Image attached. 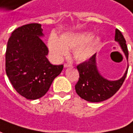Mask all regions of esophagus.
Segmentation results:
<instances>
[{
  "mask_svg": "<svg viewBox=\"0 0 133 133\" xmlns=\"http://www.w3.org/2000/svg\"><path fill=\"white\" fill-rule=\"evenodd\" d=\"M70 67H72V65H71V64H68V63H65V64L64 65V68H70Z\"/></svg>",
  "mask_w": 133,
  "mask_h": 133,
  "instance_id": "obj_1",
  "label": "esophagus"
}]
</instances>
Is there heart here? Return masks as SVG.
Listing matches in <instances>:
<instances>
[{
    "label": "heart",
    "mask_w": 133,
    "mask_h": 133,
    "mask_svg": "<svg viewBox=\"0 0 133 133\" xmlns=\"http://www.w3.org/2000/svg\"><path fill=\"white\" fill-rule=\"evenodd\" d=\"M92 38L90 32H80L63 35L59 39L51 35L48 40V48L52 58L59 60L68 54L69 50H74V56L79 61H86L95 53L100 44V39Z\"/></svg>",
    "instance_id": "b5f03b06"
}]
</instances>
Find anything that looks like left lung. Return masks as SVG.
Listing matches in <instances>:
<instances>
[{"mask_svg":"<svg viewBox=\"0 0 133 133\" xmlns=\"http://www.w3.org/2000/svg\"><path fill=\"white\" fill-rule=\"evenodd\" d=\"M118 42L128 61V49L126 40L118 29L115 31V39ZM96 54L89 60L79 64L77 68L79 72V80L75 85L77 95L83 99L91 102H99L108 99L119 90L127 74L128 68L124 75L117 81H108L98 72L96 65Z\"/></svg>","mask_w":133,"mask_h":133,"instance_id":"8db88e82","label":"left lung"}]
</instances>
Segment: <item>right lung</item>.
<instances>
[{
    "mask_svg": "<svg viewBox=\"0 0 133 133\" xmlns=\"http://www.w3.org/2000/svg\"><path fill=\"white\" fill-rule=\"evenodd\" d=\"M41 25L31 23L15 29L7 42L6 73L22 96L35 100L43 96L63 65H53L46 58L48 48L41 40Z\"/></svg>",
    "mask_w": 133,
    "mask_h": 133,
    "instance_id": "1",
    "label": "right lung"
}]
</instances>
